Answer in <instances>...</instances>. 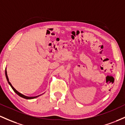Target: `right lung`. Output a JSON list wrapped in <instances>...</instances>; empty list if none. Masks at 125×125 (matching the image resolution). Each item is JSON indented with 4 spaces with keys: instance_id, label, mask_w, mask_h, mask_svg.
I'll return each instance as SVG.
<instances>
[{
    "instance_id": "1",
    "label": "right lung",
    "mask_w": 125,
    "mask_h": 125,
    "mask_svg": "<svg viewBox=\"0 0 125 125\" xmlns=\"http://www.w3.org/2000/svg\"><path fill=\"white\" fill-rule=\"evenodd\" d=\"M5 75H6V77L7 81H8V83H9V84L10 85V87H12V88L13 89V91H14L15 92V93H16V94H17L19 96H20V97H22V98H25V99H32V98H36V97H38V96H39V95H38V96H35V97H27V96H25V95H23V94H21V93H19L18 91H16V90H15V89L13 87V86L12 85V84H11V83H10V82L9 81V78H8V75H7L6 70V71H5Z\"/></svg>"
}]
</instances>
